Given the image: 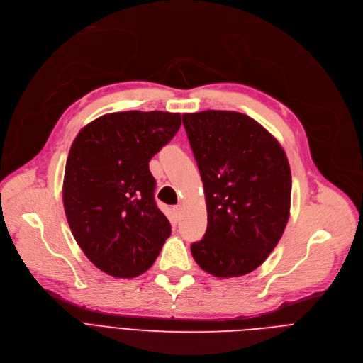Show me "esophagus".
Listing matches in <instances>:
<instances>
[{"mask_svg":"<svg viewBox=\"0 0 363 363\" xmlns=\"http://www.w3.org/2000/svg\"><path fill=\"white\" fill-rule=\"evenodd\" d=\"M172 213H174L175 220H179V218H181V206H174V207H172Z\"/></svg>","mask_w":363,"mask_h":363,"instance_id":"1","label":"esophagus"}]
</instances>
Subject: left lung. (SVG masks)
I'll list each match as a JSON object with an SVG mask.
<instances>
[{"label": "left lung", "instance_id": "left-lung-1", "mask_svg": "<svg viewBox=\"0 0 363 363\" xmlns=\"http://www.w3.org/2000/svg\"><path fill=\"white\" fill-rule=\"evenodd\" d=\"M182 122L207 204V230L191 244L193 257L218 278L249 274L268 259L289 222V159L247 114L206 110L182 114Z\"/></svg>", "mask_w": 363, "mask_h": 363}]
</instances>
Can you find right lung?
Segmentation results:
<instances>
[{
  "label": "right lung",
  "mask_w": 363,
  "mask_h": 363,
  "mask_svg": "<svg viewBox=\"0 0 363 363\" xmlns=\"http://www.w3.org/2000/svg\"><path fill=\"white\" fill-rule=\"evenodd\" d=\"M179 126V113H108L72 143L63 181L66 218L85 256L114 278L144 274L172 233L155 201L148 162Z\"/></svg>",
  "instance_id": "add662e5"
}]
</instances>
